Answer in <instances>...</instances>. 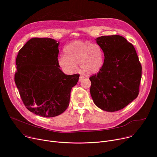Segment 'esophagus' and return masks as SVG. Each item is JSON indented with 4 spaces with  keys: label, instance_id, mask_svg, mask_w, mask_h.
<instances>
[{
    "label": "esophagus",
    "instance_id": "1",
    "mask_svg": "<svg viewBox=\"0 0 157 157\" xmlns=\"http://www.w3.org/2000/svg\"><path fill=\"white\" fill-rule=\"evenodd\" d=\"M84 79V76H80L79 78V81H81L82 80H83Z\"/></svg>",
    "mask_w": 157,
    "mask_h": 157
}]
</instances>
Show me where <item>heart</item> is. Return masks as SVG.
<instances>
[{"mask_svg":"<svg viewBox=\"0 0 157 157\" xmlns=\"http://www.w3.org/2000/svg\"><path fill=\"white\" fill-rule=\"evenodd\" d=\"M64 53L58 59V63L66 74L75 72L79 63L81 71L88 74L98 72L104 65L101 48L88 41H73L65 48Z\"/></svg>","mask_w":157,"mask_h":157,"instance_id":"b5f03b06","label":"heart"}]
</instances>
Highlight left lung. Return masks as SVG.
Masks as SVG:
<instances>
[{
    "label": "left lung",
    "instance_id": "8db88e82",
    "mask_svg": "<svg viewBox=\"0 0 157 157\" xmlns=\"http://www.w3.org/2000/svg\"><path fill=\"white\" fill-rule=\"evenodd\" d=\"M104 55V65L90 77V94L100 109L117 111L139 95L142 67L134 46L119 35L97 38Z\"/></svg>",
    "mask_w": 157,
    "mask_h": 157
}]
</instances>
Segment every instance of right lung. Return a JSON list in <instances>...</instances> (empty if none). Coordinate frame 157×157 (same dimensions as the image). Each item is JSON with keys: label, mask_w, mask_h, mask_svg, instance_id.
Instances as JSON below:
<instances>
[{"label": "right lung", "mask_w": 157, "mask_h": 157, "mask_svg": "<svg viewBox=\"0 0 157 157\" xmlns=\"http://www.w3.org/2000/svg\"><path fill=\"white\" fill-rule=\"evenodd\" d=\"M59 44L51 38L33 37L18 52L14 81L26 108L43 117H54L69 105L71 92L79 74L67 75L58 63Z\"/></svg>", "instance_id": "obj_1"}]
</instances>
